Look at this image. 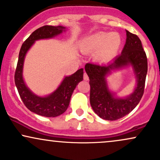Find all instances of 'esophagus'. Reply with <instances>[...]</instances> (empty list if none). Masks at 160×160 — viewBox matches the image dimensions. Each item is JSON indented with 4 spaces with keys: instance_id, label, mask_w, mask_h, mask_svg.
I'll use <instances>...</instances> for the list:
<instances>
[{
    "instance_id": "1",
    "label": "esophagus",
    "mask_w": 160,
    "mask_h": 160,
    "mask_svg": "<svg viewBox=\"0 0 160 160\" xmlns=\"http://www.w3.org/2000/svg\"><path fill=\"white\" fill-rule=\"evenodd\" d=\"M83 79L85 80H89V77H88V75H87V74H86V72H84V74H83Z\"/></svg>"
}]
</instances>
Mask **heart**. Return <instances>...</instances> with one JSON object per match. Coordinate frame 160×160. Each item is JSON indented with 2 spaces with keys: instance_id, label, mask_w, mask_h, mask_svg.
Segmentation results:
<instances>
[{
  "instance_id": "obj_1",
  "label": "heart",
  "mask_w": 160,
  "mask_h": 160,
  "mask_svg": "<svg viewBox=\"0 0 160 160\" xmlns=\"http://www.w3.org/2000/svg\"><path fill=\"white\" fill-rule=\"evenodd\" d=\"M121 38L117 33L97 32L86 37L81 43V49L86 52H95V59L108 63L117 56L121 46Z\"/></svg>"
}]
</instances>
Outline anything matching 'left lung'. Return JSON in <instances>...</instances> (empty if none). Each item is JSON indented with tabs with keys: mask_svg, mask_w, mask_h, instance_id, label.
Here are the masks:
<instances>
[{
	"mask_svg": "<svg viewBox=\"0 0 160 160\" xmlns=\"http://www.w3.org/2000/svg\"><path fill=\"white\" fill-rule=\"evenodd\" d=\"M132 65L137 80L135 90L125 98H118L109 90L106 78L112 70ZM85 71L89 78L90 104L95 113L106 120H117L128 114L138 105L144 91L148 58L141 40L126 31L122 52L107 65L87 63Z\"/></svg>",
	"mask_w": 160,
	"mask_h": 160,
	"instance_id": "1",
	"label": "left lung"
}]
</instances>
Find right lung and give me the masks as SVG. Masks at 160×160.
Segmentation results:
<instances>
[{"instance_id": "obj_1", "label": "right lung", "mask_w": 160, "mask_h": 160, "mask_svg": "<svg viewBox=\"0 0 160 160\" xmlns=\"http://www.w3.org/2000/svg\"><path fill=\"white\" fill-rule=\"evenodd\" d=\"M65 27L44 25L34 31L22 43L20 49L15 72V84L22 101L26 108L37 114L47 117H55L62 114L68 108L71 97L78 84L83 78V69L78 70L74 74L65 77L59 86L52 94L40 97L32 92L25 85L22 69L25 55L34 42L40 39L54 38L65 31Z\"/></svg>"}]
</instances>
